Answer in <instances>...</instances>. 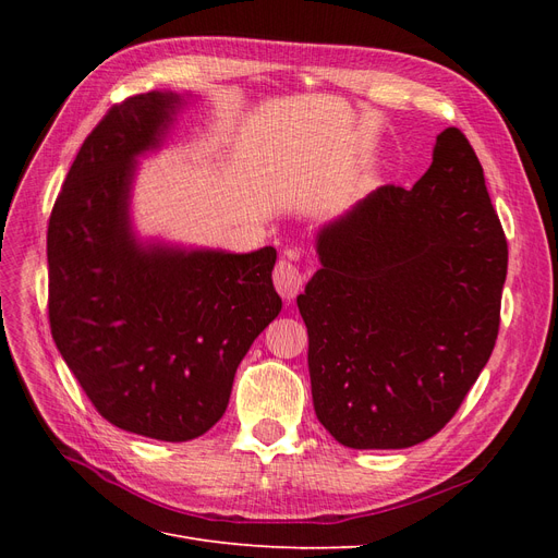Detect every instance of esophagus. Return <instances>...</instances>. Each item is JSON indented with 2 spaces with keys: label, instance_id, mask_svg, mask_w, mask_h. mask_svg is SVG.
<instances>
[{
  "label": "esophagus",
  "instance_id": "esophagus-1",
  "mask_svg": "<svg viewBox=\"0 0 558 558\" xmlns=\"http://www.w3.org/2000/svg\"><path fill=\"white\" fill-rule=\"evenodd\" d=\"M272 279H275V286L279 295L291 302L300 291H302V272L298 269V265H293L291 260H279L275 272H272Z\"/></svg>",
  "mask_w": 558,
  "mask_h": 558
}]
</instances>
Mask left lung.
I'll use <instances>...</instances> for the list:
<instances>
[{"label": "left lung", "instance_id": "left-lung-1", "mask_svg": "<svg viewBox=\"0 0 558 558\" xmlns=\"http://www.w3.org/2000/svg\"><path fill=\"white\" fill-rule=\"evenodd\" d=\"M298 295L314 410L351 449L442 430L492 356L508 242L465 134H437L412 189L379 185L316 234Z\"/></svg>", "mask_w": 558, "mask_h": 558}]
</instances>
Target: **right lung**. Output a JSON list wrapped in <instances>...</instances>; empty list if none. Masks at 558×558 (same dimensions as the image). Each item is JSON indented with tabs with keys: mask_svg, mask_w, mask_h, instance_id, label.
<instances>
[{
	"mask_svg": "<svg viewBox=\"0 0 558 558\" xmlns=\"http://www.w3.org/2000/svg\"><path fill=\"white\" fill-rule=\"evenodd\" d=\"M183 99L128 97L83 142L48 221L50 332L109 424L185 442L223 416L234 373L281 312L275 246L251 253L140 242L130 223L137 158Z\"/></svg>",
	"mask_w": 558,
	"mask_h": 558,
	"instance_id": "right-lung-1",
	"label": "right lung"
}]
</instances>
